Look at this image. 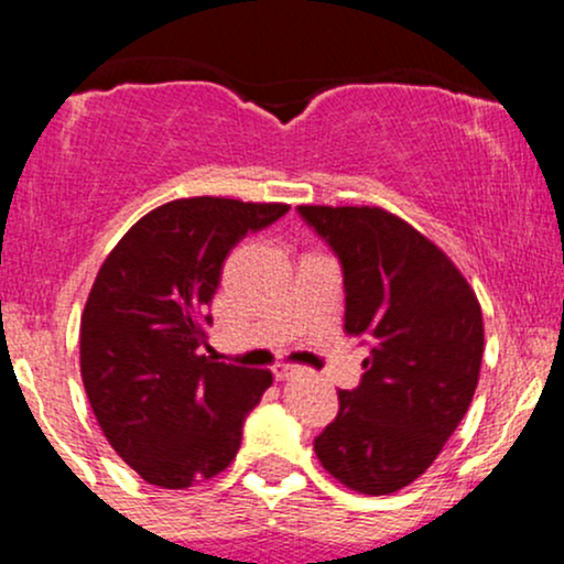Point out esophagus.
Returning <instances> with one entry per match:
<instances>
[{"label":"esophagus","instance_id":"1","mask_svg":"<svg viewBox=\"0 0 564 564\" xmlns=\"http://www.w3.org/2000/svg\"><path fill=\"white\" fill-rule=\"evenodd\" d=\"M300 373H302V368H296V366H275V379L278 381L294 379V377H300Z\"/></svg>","mask_w":564,"mask_h":564}]
</instances>
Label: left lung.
Instances as JSON below:
<instances>
[{"mask_svg": "<svg viewBox=\"0 0 564 564\" xmlns=\"http://www.w3.org/2000/svg\"><path fill=\"white\" fill-rule=\"evenodd\" d=\"M345 273V332L371 355L315 437L323 469L349 490L390 496L422 477L477 390L482 310L445 251L379 206H300Z\"/></svg>", "mask_w": 564, "mask_h": 564, "instance_id": "left-lung-1", "label": "left lung"}]
</instances>
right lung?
I'll list each match as a JSON object with an SVG mask.
<instances>
[{
  "instance_id": "right-lung-1",
  "label": "right lung",
  "mask_w": 564,
  "mask_h": 564,
  "mask_svg": "<svg viewBox=\"0 0 564 564\" xmlns=\"http://www.w3.org/2000/svg\"><path fill=\"white\" fill-rule=\"evenodd\" d=\"M286 212L177 198L134 223L102 262L82 313V381L102 435L145 482L191 488L241 448L246 416L273 373L200 352L206 307L232 246Z\"/></svg>"
}]
</instances>
